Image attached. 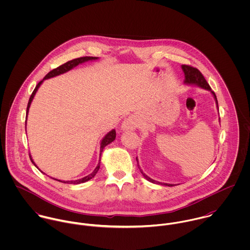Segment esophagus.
<instances>
[{
	"instance_id": "34e87169",
	"label": "esophagus",
	"mask_w": 250,
	"mask_h": 250,
	"mask_svg": "<svg viewBox=\"0 0 250 250\" xmlns=\"http://www.w3.org/2000/svg\"><path fill=\"white\" fill-rule=\"evenodd\" d=\"M138 126H139V122L135 116H129L122 123L123 130H135L136 128H138Z\"/></svg>"
}]
</instances>
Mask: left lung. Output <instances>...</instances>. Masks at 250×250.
<instances>
[{
    "label": "left lung",
    "mask_w": 250,
    "mask_h": 250,
    "mask_svg": "<svg viewBox=\"0 0 250 250\" xmlns=\"http://www.w3.org/2000/svg\"><path fill=\"white\" fill-rule=\"evenodd\" d=\"M182 69H183V71L185 73V78H186V79H185V83H189V84H196V85H198V86H200V87H202V88H205V89L211 90V86H210V85H209V83H207V81H206V79L204 78V76L202 75V73L199 71L197 68L192 67V66H190V65L183 64V65H182ZM212 93H213L214 99H215L216 106L218 107L216 96H215L214 91H212ZM137 162H138V159H137ZM138 167H139V168H140L141 172L143 173V176H144L145 178L147 179L148 181H150V182H152V183H155V184H162V183H160V182H157V181H154V180L149 178L147 175H145V173H143V170L141 169V167H140V166H139V165H138ZM163 185H165V186H168V187L173 186V185H169V184H163Z\"/></svg>",
    "instance_id": "left-lung-1"
}]
</instances>
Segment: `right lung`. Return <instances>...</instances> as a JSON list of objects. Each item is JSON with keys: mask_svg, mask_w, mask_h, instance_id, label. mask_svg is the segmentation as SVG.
I'll return each mask as SVG.
<instances>
[{"mask_svg": "<svg viewBox=\"0 0 250 250\" xmlns=\"http://www.w3.org/2000/svg\"><path fill=\"white\" fill-rule=\"evenodd\" d=\"M92 60H97V58H96V57H82V58L74 59V60H72V61H69V62H65V63H63V64H62V65H60L59 67H57V68L53 69L52 71L49 72V73L44 77V79H43L42 81H40V82L36 84V88H35V90L33 91L32 95H31V97H30L29 103H28V107H27V115H28L29 107L31 106V103H32V101H33V99H34V97H35V95H36V91H37L38 87L40 86V84L42 83V82H43L45 79H49V78H52V77L58 76V75H60V74H62V73H65V72L69 71L70 69H72V68H73V67H75V66H77L78 64L83 63V62H87V61H92ZM115 135H116L115 130H111L108 134L106 135V137L102 140V143H101V148H100V156H101V153L103 152V149L107 146V144H109V143H112V142L114 141V139H115ZM30 159H31V161L33 162V164L35 165V163H34V161L32 160V157H31V156H30ZM100 159H101V158H100ZM100 161H101V160H99L98 166L96 167V168L94 169V171H93L91 174H89V175H87V176H85V177H83V178L79 179V180H76V181H60V180H58V181L62 182V183H65V184H81V183H84V182H86V181H88V180L93 178V177L96 175V173L98 172V170H99V168H100ZM35 166H36V165H35ZM55 180H56V179H55Z\"/></svg>", "mask_w": 250, "mask_h": 250, "instance_id": "add662e5", "label": "right lung"}]
</instances>
